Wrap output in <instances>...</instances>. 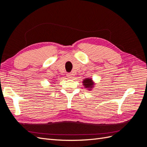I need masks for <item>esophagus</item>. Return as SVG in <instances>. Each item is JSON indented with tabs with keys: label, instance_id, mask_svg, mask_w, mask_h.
<instances>
[{
	"label": "esophagus",
	"instance_id": "34e87169",
	"mask_svg": "<svg viewBox=\"0 0 147 147\" xmlns=\"http://www.w3.org/2000/svg\"><path fill=\"white\" fill-rule=\"evenodd\" d=\"M67 76L69 78H72V74H70V73H68L67 74Z\"/></svg>",
	"mask_w": 147,
	"mask_h": 147
}]
</instances>
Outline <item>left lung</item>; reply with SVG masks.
I'll list each match as a JSON object with an SVG mask.
<instances>
[{
  "instance_id": "1",
  "label": "left lung",
  "mask_w": 147,
  "mask_h": 147,
  "mask_svg": "<svg viewBox=\"0 0 147 147\" xmlns=\"http://www.w3.org/2000/svg\"><path fill=\"white\" fill-rule=\"evenodd\" d=\"M83 83L85 88H92L93 87V84H94L91 78H86L83 80Z\"/></svg>"
}]
</instances>
